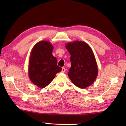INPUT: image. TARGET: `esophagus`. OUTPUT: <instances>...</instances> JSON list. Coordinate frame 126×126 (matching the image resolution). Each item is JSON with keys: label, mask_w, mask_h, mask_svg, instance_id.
<instances>
[{"label": "esophagus", "mask_w": 126, "mask_h": 126, "mask_svg": "<svg viewBox=\"0 0 126 126\" xmlns=\"http://www.w3.org/2000/svg\"><path fill=\"white\" fill-rule=\"evenodd\" d=\"M65 71V68L63 67L62 68V73H64Z\"/></svg>", "instance_id": "1"}]
</instances>
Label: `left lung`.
Returning <instances> with one entry per match:
<instances>
[{
	"instance_id": "obj_1",
	"label": "left lung",
	"mask_w": 126,
	"mask_h": 126,
	"mask_svg": "<svg viewBox=\"0 0 126 126\" xmlns=\"http://www.w3.org/2000/svg\"><path fill=\"white\" fill-rule=\"evenodd\" d=\"M71 55V66L68 76L73 83L82 89L93 84L97 77L98 69L92 49L86 43L74 41L65 46Z\"/></svg>"
}]
</instances>
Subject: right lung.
Listing matches in <instances>:
<instances>
[{"label":"right lung","mask_w":126,"mask_h":126,"mask_svg":"<svg viewBox=\"0 0 126 126\" xmlns=\"http://www.w3.org/2000/svg\"><path fill=\"white\" fill-rule=\"evenodd\" d=\"M53 47L48 41H40L32 49L29 64L31 81L39 88L50 83L56 75L62 70L57 65V59L52 54Z\"/></svg>","instance_id":"1"}]
</instances>
